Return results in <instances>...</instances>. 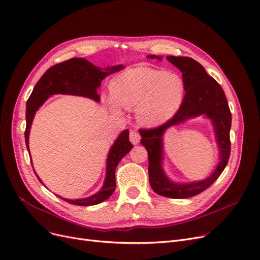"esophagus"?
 <instances>
[{"instance_id":"obj_1","label":"esophagus","mask_w":260,"mask_h":260,"mask_svg":"<svg viewBox=\"0 0 260 260\" xmlns=\"http://www.w3.org/2000/svg\"><path fill=\"white\" fill-rule=\"evenodd\" d=\"M129 140L133 144H138L140 142V136L137 132L132 131L129 134Z\"/></svg>"}]
</instances>
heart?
<instances>
[{
  "instance_id": "heart-1",
  "label": "heart",
  "mask_w": 260,
  "mask_h": 260,
  "mask_svg": "<svg viewBox=\"0 0 260 260\" xmlns=\"http://www.w3.org/2000/svg\"><path fill=\"white\" fill-rule=\"evenodd\" d=\"M107 105L116 114L119 106L136 108L137 118L146 126H156L170 119L183 101L184 84L176 74L150 67L132 68L116 76L110 85Z\"/></svg>"
}]
</instances>
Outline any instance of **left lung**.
I'll return each instance as SVG.
<instances>
[{"label": "left lung", "mask_w": 260, "mask_h": 260, "mask_svg": "<svg viewBox=\"0 0 260 260\" xmlns=\"http://www.w3.org/2000/svg\"><path fill=\"white\" fill-rule=\"evenodd\" d=\"M146 57L162 60L161 56L149 55ZM167 59L183 73L186 93L182 105L174 117L161 126L140 129L139 134L142 137L141 144L145 146L149 155V180L152 189L157 194L166 198L188 199L210 187L226 167L231 154L232 114L222 87L207 74L200 62L184 56H168ZM201 115L212 122L219 151V162L205 179L188 183L174 182L163 169V136L170 127Z\"/></svg>", "instance_id": "1"}]
</instances>
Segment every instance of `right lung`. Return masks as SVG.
<instances>
[{"instance_id": "add662e5", "label": "right lung", "mask_w": 260, "mask_h": 260, "mask_svg": "<svg viewBox=\"0 0 260 260\" xmlns=\"http://www.w3.org/2000/svg\"><path fill=\"white\" fill-rule=\"evenodd\" d=\"M124 69V66L118 64L106 67L105 69L99 68L88 61L85 58H71L58 64L51 67L44 73L34 88L30 96L26 103V129H25V143L29 153V133L37 110L43 105L46 101L54 94H70L84 96L94 102H100L98 88L107 75ZM128 129L123 131L114 144L110 146L106 159V173L103 186L96 193L84 199H66L57 196L70 204L80 206H92L106 201L116 189V168L125 156L133 149V144L128 139ZM31 158V157H30ZM31 160V159H30ZM31 162V161H30ZM32 165V164H31ZM34 169V167H32ZM35 171V170H34ZM39 182L44 186L40 177L35 172Z\"/></svg>"}]
</instances>
